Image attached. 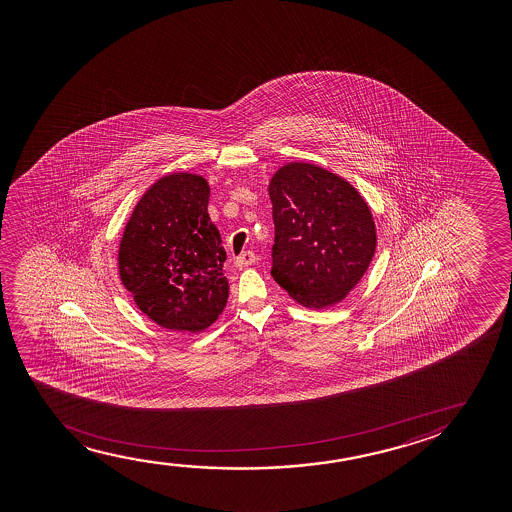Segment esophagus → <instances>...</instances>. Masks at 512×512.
<instances>
[{
    "mask_svg": "<svg viewBox=\"0 0 512 512\" xmlns=\"http://www.w3.org/2000/svg\"><path fill=\"white\" fill-rule=\"evenodd\" d=\"M255 260H257V255L253 252H243L239 257H236V260H234V264H236V267H239V269H243V267L252 266V264H255Z\"/></svg>",
    "mask_w": 512,
    "mask_h": 512,
    "instance_id": "34e87169",
    "label": "esophagus"
}]
</instances>
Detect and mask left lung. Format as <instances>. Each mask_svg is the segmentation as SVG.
I'll list each match as a JSON object with an SVG mask.
<instances>
[{
  "instance_id": "1",
  "label": "left lung",
  "mask_w": 512,
  "mask_h": 512,
  "mask_svg": "<svg viewBox=\"0 0 512 512\" xmlns=\"http://www.w3.org/2000/svg\"><path fill=\"white\" fill-rule=\"evenodd\" d=\"M269 197L276 283L308 308L343 301L376 250V225L367 203L346 180L306 162L278 169Z\"/></svg>"
}]
</instances>
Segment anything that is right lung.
<instances>
[{"instance_id":"add662e5","label":"right lung","mask_w":512,"mask_h":512,"mask_svg":"<svg viewBox=\"0 0 512 512\" xmlns=\"http://www.w3.org/2000/svg\"><path fill=\"white\" fill-rule=\"evenodd\" d=\"M208 199L203 176H164L136 204L120 241V280L166 329L204 330L227 304V253Z\"/></svg>"}]
</instances>
